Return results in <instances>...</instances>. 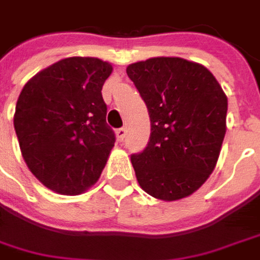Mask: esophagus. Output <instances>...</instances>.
<instances>
[{"label": "esophagus", "instance_id": "1", "mask_svg": "<svg viewBox=\"0 0 260 260\" xmlns=\"http://www.w3.org/2000/svg\"><path fill=\"white\" fill-rule=\"evenodd\" d=\"M116 137H117L119 141H123V138L126 137V129L125 128H119V129L116 131Z\"/></svg>", "mask_w": 260, "mask_h": 260}]
</instances>
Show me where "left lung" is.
<instances>
[{
	"label": "left lung",
	"instance_id": "left-lung-1",
	"mask_svg": "<svg viewBox=\"0 0 260 260\" xmlns=\"http://www.w3.org/2000/svg\"><path fill=\"white\" fill-rule=\"evenodd\" d=\"M148 109L151 134L131 161L140 187L175 202L213 172L226 132L228 100L216 78L181 57H153L126 68Z\"/></svg>",
	"mask_w": 260,
	"mask_h": 260
}]
</instances>
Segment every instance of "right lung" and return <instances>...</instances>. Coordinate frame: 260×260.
Here are the masks:
<instances>
[{"mask_svg": "<svg viewBox=\"0 0 260 260\" xmlns=\"http://www.w3.org/2000/svg\"><path fill=\"white\" fill-rule=\"evenodd\" d=\"M110 63L68 57L38 72L23 86L14 129L29 171L54 192L91 188L109 160L115 132L106 123L103 85Z\"/></svg>", "mask_w": 260, "mask_h": 260, "instance_id": "obj_1", "label": "right lung"}]
</instances>
